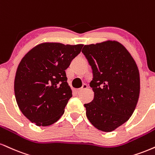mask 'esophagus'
<instances>
[{
    "mask_svg": "<svg viewBox=\"0 0 155 155\" xmlns=\"http://www.w3.org/2000/svg\"><path fill=\"white\" fill-rule=\"evenodd\" d=\"M87 88V85L86 84H84L82 85V87H81V88L76 89V92H77L78 94H79V93L81 92H82L83 90H84V89H86Z\"/></svg>",
    "mask_w": 155,
    "mask_h": 155,
    "instance_id": "34e87169",
    "label": "esophagus"
}]
</instances>
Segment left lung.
Masks as SVG:
<instances>
[{
    "label": "left lung",
    "mask_w": 155,
    "mask_h": 155,
    "mask_svg": "<svg viewBox=\"0 0 155 155\" xmlns=\"http://www.w3.org/2000/svg\"><path fill=\"white\" fill-rule=\"evenodd\" d=\"M82 53L92 70L89 85L94 96L84 104L87 118L94 127L110 132L133 114L140 92L137 63L116 41L84 46Z\"/></svg>",
    "instance_id": "8db88e82"
}]
</instances>
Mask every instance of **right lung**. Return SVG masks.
<instances>
[{
    "label": "right lung",
    "mask_w": 155,
    "mask_h": 155,
    "mask_svg": "<svg viewBox=\"0 0 155 155\" xmlns=\"http://www.w3.org/2000/svg\"><path fill=\"white\" fill-rule=\"evenodd\" d=\"M82 47L42 43L22 58L15 76V97L20 110L31 123L50 126L64 113L72 97L65 70Z\"/></svg>",
    "instance_id": "add662e5"
}]
</instances>
